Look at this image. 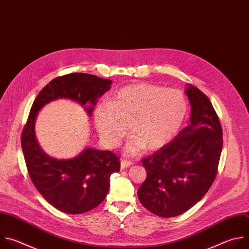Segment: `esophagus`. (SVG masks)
<instances>
[{"mask_svg": "<svg viewBox=\"0 0 249 249\" xmlns=\"http://www.w3.org/2000/svg\"><path fill=\"white\" fill-rule=\"evenodd\" d=\"M132 164H133L132 161H128V160L123 159V160L121 161V168H122V169H126V168L130 167Z\"/></svg>", "mask_w": 249, "mask_h": 249, "instance_id": "34e87169", "label": "esophagus"}]
</instances>
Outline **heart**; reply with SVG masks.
I'll use <instances>...</instances> for the list:
<instances>
[{
  "mask_svg": "<svg viewBox=\"0 0 249 249\" xmlns=\"http://www.w3.org/2000/svg\"><path fill=\"white\" fill-rule=\"evenodd\" d=\"M188 104L178 89L152 83H135L119 89L109 104H99L94 121L102 140L117 146L128 127L133 136L126 153L135 155L145 147L158 150L167 145L181 128Z\"/></svg>",
  "mask_w": 249,
  "mask_h": 249,
  "instance_id": "obj_1",
  "label": "heart"
}]
</instances>
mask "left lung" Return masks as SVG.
<instances>
[{"label":"left lung","instance_id":"1","mask_svg":"<svg viewBox=\"0 0 249 249\" xmlns=\"http://www.w3.org/2000/svg\"><path fill=\"white\" fill-rule=\"evenodd\" d=\"M190 124L173 141L141 160L147 178L137 190L140 203L151 213L178 216L207 193L218 172L223 130L209 98L188 84Z\"/></svg>","mask_w":249,"mask_h":249}]
</instances>
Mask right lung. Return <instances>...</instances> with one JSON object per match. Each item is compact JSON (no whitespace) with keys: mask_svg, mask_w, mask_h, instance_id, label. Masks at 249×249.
Segmentation results:
<instances>
[{"mask_svg":"<svg viewBox=\"0 0 249 249\" xmlns=\"http://www.w3.org/2000/svg\"><path fill=\"white\" fill-rule=\"evenodd\" d=\"M113 82L88 73H70L50 81L37 95L21 133V147L28 175L47 202L68 214L88 212L106 198L110 177L119 172L121 162L112 151L85 148L76 157L58 160L48 156L35 136L38 112L60 98L85 106L89 116L97 99L109 91Z\"/></svg>","mask_w":249,"mask_h":249,"instance_id":"add662e5","label":"right lung"}]
</instances>
